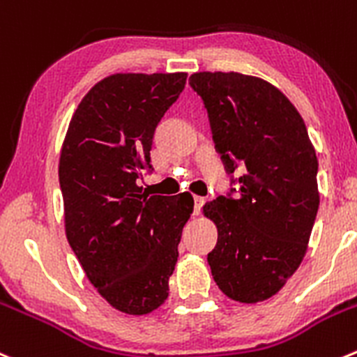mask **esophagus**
I'll use <instances>...</instances> for the list:
<instances>
[{
	"label": "esophagus",
	"mask_w": 357,
	"mask_h": 357,
	"mask_svg": "<svg viewBox=\"0 0 357 357\" xmlns=\"http://www.w3.org/2000/svg\"><path fill=\"white\" fill-rule=\"evenodd\" d=\"M193 204H195V214H199L202 206L206 204V199L204 197H193Z\"/></svg>",
	"instance_id": "obj_1"
}]
</instances>
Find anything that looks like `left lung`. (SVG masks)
Returning <instances> with one entry per match:
<instances>
[{
	"label": "left lung",
	"instance_id": "1",
	"mask_svg": "<svg viewBox=\"0 0 357 357\" xmlns=\"http://www.w3.org/2000/svg\"><path fill=\"white\" fill-rule=\"evenodd\" d=\"M190 85L202 98L227 172L242 171L237 195L204 206L218 228L207 255L211 274L228 298L263 302L307 252L319 209L316 150L300 113L272 83L202 71L190 76Z\"/></svg>",
	"mask_w": 357,
	"mask_h": 357
}]
</instances>
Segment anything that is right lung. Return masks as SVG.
<instances>
[{
	"label": "right lung",
	"mask_w": 357,
	"mask_h": 357,
	"mask_svg": "<svg viewBox=\"0 0 357 357\" xmlns=\"http://www.w3.org/2000/svg\"><path fill=\"white\" fill-rule=\"evenodd\" d=\"M186 73H116L96 83L69 122L59 183L66 237L99 295L143 316L169 296L193 197L143 192L153 134Z\"/></svg>",
	"instance_id": "obj_1"
}]
</instances>
